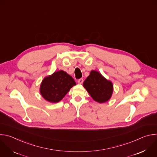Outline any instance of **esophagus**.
Wrapping results in <instances>:
<instances>
[{"mask_svg":"<svg viewBox=\"0 0 157 157\" xmlns=\"http://www.w3.org/2000/svg\"><path fill=\"white\" fill-rule=\"evenodd\" d=\"M83 81H84V80H83V79L82 78H81V79H79L78 81V82L79 83V84H82V82H83Z\"/></svg>","mask_w":157,"mask_h":157,"instance_id":"obj_1","label":"esophagus"}]
</instances>
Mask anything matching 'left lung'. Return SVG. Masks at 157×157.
I'll return each instance as SVG.
<instances>
[{
	"label": "left lung",
	"mask_w": 157,
	"mask_h": 157,
	"mask_svg": "<svg viewBox=\"0 0 157 157\" xmlns=\"http://www.w3.org/2000/svg\"><path fill=\"white\" fill-rule=\"evenodd\" d=\"M83 86L91 98L99 103L108 101L113 93V84L99 72L92 70L83 82Z\"/></svg>",
	"instance_id": "left-lung-1"
}]
</instances>
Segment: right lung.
I'll return each mask as SVG.
<instances>
[{"label": "right lung", "instance_id": "add662e5", "mask_svg": "<svg viewBox=\"0 0 157 157\" xmlns=\"http://www.w3.org/2000/svg\"><path fill=\"white\" fill-rule=\"evenodd\" d=\"M76 84V82L70 75L63 70H59L43 79L40 92L46 101L56 103L60 101Z\"/></svg>", "mask_w": 157, "mask_h": 157}]
</instances>
